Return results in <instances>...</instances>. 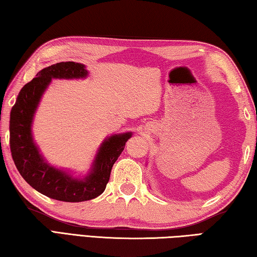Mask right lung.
Segmentation results:
<instances>
[{"mask_svg": "<svg viewBox=\"0 0 257 257\" xmlns=\"http://www.w3.org/2000/svg\"><path fill=\"white\" fill-rule=\"evenodd\" d=\"M88 75L85 66L74 61L58 62L37 74L22 87L10 115V149L14 164L33 189L52 199L80 202L94 199L104 192L113 164L120 156L132 133L114 134L101 143L93 168L83 179L50 166L39 152L32 138L36 109L51 79H78Z\"/></svg>", "mask_w": 257, "mask_h": 257, "instance_id": "obj_1", "label": "right lung"}]
</instances>
